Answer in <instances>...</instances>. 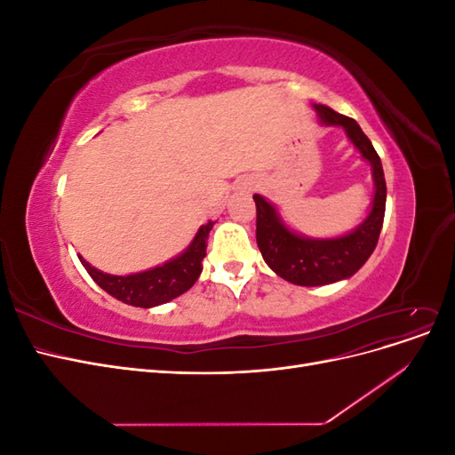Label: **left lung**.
Returning a JSON list of instances; mask_svg holds the SVG:
<instances>
[{"mask_svg":"<svg viewBox=\"0 0 455 455\" xmlns=\"http://www.w3.org/2000/svg\"><path fill=\"white\" fill-rule=\"evenodd\" d=\"M313 109L321 125L346 131L349 142L370 163L371 178H374V199L368 216L355 229L339 237L315 239L288 228L277 206L266 197L254 196L258 249L266 264L279 277L299 286H323L353 277L376 249L385 216V199H387L379 156L359 123L324 104H313Z\"/></svg>","mask_w":455,"mask_h":455,"instance_id":"obj_1","label":"left lung"}]
</instances>
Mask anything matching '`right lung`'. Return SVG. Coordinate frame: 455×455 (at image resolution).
Listing matches in <instances>:
<instances>
[{
  "label": "right lung",
  "instance_id": "right-lung-1",
  "mask_svg": "<svg viewBox=\"0 0 455 455\" xmlns=\"http://www.w3.org/2000/svg\"><path fill=\"white\" fill-rule=\"evenodd\" d=\"M214 224L216 222L209 220V222L197 229L194 241L188 244L186 251L171 258L169 261H164V264L146 271L131 275H112L92 267L84 256H79V261L84 264L92 281L109 296H114L116 299L123 301V304L149 309L167 304V301L188 292L196 284L203 271L206 239H209V233Z\"/></svg>",
  "mask_w": 455,
  "mask_h": 455
}]
</instances>
